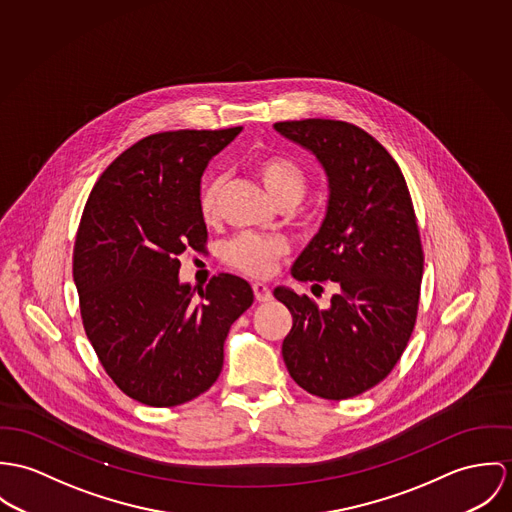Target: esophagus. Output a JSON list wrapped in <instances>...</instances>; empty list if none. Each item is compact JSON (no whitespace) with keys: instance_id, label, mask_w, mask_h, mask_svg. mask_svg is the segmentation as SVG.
Masks as SVG:
<instances>
[{"instance_id":"34e87169","label":"esophagus","mask_w":512,"mask_h":512,"mask_svg":"<svg viewBox=\"0 0 512 512\" xmlns=\"http://www.w3.org/2000/svg\"><path fill=\"white\" fill-rule=\"evenodd\" d=\"M253 292H255V298H257L259 302H269V300L273 298V294H271V290H269L267 284L253 283Z\"/></svg>"}]
</instances>
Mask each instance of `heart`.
Instances as JSON below:
<instances>
[{"instance_id": "obj_1", "label": "heart", "mask_w": 512, "mask_h": 512, "mask_svg": "<svg viewBox=\"0 0 512 512\" xmlns=\"http://www.w3.org/2000/svg\"><path fill=\"white\" fill-rule=\"evenodd\" d=\"M255 174L271 194V198L279 206H294L300 202L306 190V172L302 167L284 155L263 157L255 165ZM224 178L214 176L204 182L198 196L200 218L206 224H214L218 220V202L222 192ZM288 251L286 241L281 237H265L255 233H243L231 239L224 249V259L229 267L251 275L265 277L273 271L275 263Z\"/></svg>"}]
</instances>
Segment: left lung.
Instances as JSON below:
<instances>
[{
    "label": "left lung",
    "instance_id": "8db88e82",
    "mask_svg": "<svg viewBox=\"0 0 512 512\" xmlns=\"http://www.w3.org/2000/svg\"><path fill=\"white\" fill-rule=\"evenodd\" d=\"M275 129L320 161L330 188L326 218L292 277L336 286L328 308L275 288L292 314L284 365L310 395L357 397L393 371L416 324L424 253L412 198L395 159L361 127L302 119Z\"/></svg>",
    "mask_w": 512,
    "mask_h": 512
}]
</instances>
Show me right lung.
I'll return each instance as SVG.
<instances>
[{
    "instance_id": "obj_1",
    "label": "right lung",
    "mask_w": 512,
    "mask_h": 512,
    "mask_svg": "<svg viewBox=\"0 0 512 512\" xmlns=\"http://www.w3.org/2000/svg\"><path fill=\"white\" fill-rule=\"evenodd\" d=\"M180 129L149 135L102 172L82 212L72 275L86 336L127 397L176 406L222 373L231 324L253 304L247 281L220 273L194 300L178 257L202 251L200 178L239 135Z\"/></svg>"
}]
</instances>
